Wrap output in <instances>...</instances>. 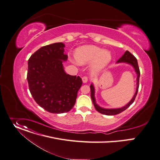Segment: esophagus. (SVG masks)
Wrapping results in <instances>:
<instances>
[{
  "label": "esophagus",
  "mask_w": 160,
  "mask_h": 160,
  "mask_svg": "<svg viewBox=\"0 0 160 160\" xmlns=\"http://www.w3.org/2000/svg\"><path fill=\"white\" fill-rule=\"evenodd\" d=\"M82 81L83 83H87L88 81V77L87 76H84L82 77Z\"/></svg>",
  "instance_id": "esophagus-1"
}]
</instances>
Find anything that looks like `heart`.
I'll use <instances>...</instances> for the list:
<instances>
[{
	"instance_id": "heart-1",
	"label": "heart",
	"mask_w": 160,
	"mask_h": 160,
	"mask_svg": "<svg viewBox=\"0 0 160 160\" xmlns=\"http://www.w3.org/2000/svg\"><path fill=\"white\" fill-rule=\"evenodd\" d=\"M75 59L79 64L92 62L94 69H101L107 64L111 59V54L108 50H101L94 45H86L78 48L75 52Z\"/></svg>"
}]
</instances>
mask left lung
Segmentation results:
<instances>
[{"mask_svg": "<svg viewBox=\"0 0 160 160\" xmlns=\"http://www.w3.org/2000/svg\"><path fill=\"white\" fill-rule=\"evenodd\" d=\"M118 63L119 62H126L128 64H129L131 65H132L133 67L134 68L135 72H137V90H136V92L133 96V98H132V99L124 107L120 108H114V109H106V108H101L98 105V104L96 102V99L94 98V86L92 84H91L90 85V88H91V96L92 100V103L94 104V106L96 108V110L99 112V113L104 114V115H117L119 114L121 112H122L123 111H124L125 110H126L131 105H132L135 99V98L137 96L138 91V87H139V78H140V69L138 68V62H137V59H136V57L131 53L129 52L126 51L123 55L120 58V59L117 61Z\"/></svg>", "mask_w": 160, "mask_h": 160, "instance_id": "8db88e82", "label": "left lung"}]
</instances>
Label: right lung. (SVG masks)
<instances>
[{
    "mask_svg": "<svg viewBox=\"0 0 160 160\" xmlns=\"http://www.w3.org/2000/svg\"><path fill=\"white\" fill-rule=\"evenodd\" d=\"M64 45L56 42L42 47L28 61L27 81L36 102L52 113L69 112L75 104L82 78L64 72Z\"/></svg>",
    "mask_w": 160,
    "mask_h": 160,
    "instance_id": "right-lung-1",
    "label": "right lung"
}]
</instances>
